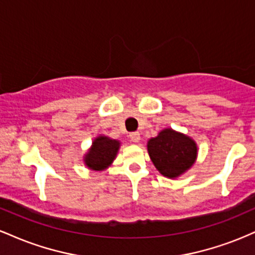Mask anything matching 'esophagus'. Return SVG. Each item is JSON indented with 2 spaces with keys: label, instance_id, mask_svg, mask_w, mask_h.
<instances>
[{
  "label": "esophagus",
  "instance_id": "obj_1",
  "mask_svg": "<svg viewBox=\"0 0 255 255\" xmlns=\"http://www.w3.org/2000/svg\"><path fill=\"white\" fill-rule=\"evenodd\" d=\"M129 137L133 142H139L140 141V133L139 131H133V133L129 134Z\"/></svg>",
  "mask_w": 255,
  "mask_h": 255
}]
</instances>
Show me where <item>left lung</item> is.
<instances>
[{"mask_svg":"<svg viewBox=\"0 0 255 255\" xmlns=\"http://www.w3.org/2000/svg\"><path fill=\"white\" fill-rule=\"evenodd\" d=\"M152 163L163 176L177 178L188 171L198 157V145L191 136L164 128L147 141Z\"/></svg>","mask_w":255,"mask_h":255,"instance_id":"obj_1","label":"left lung"}]
</instances>
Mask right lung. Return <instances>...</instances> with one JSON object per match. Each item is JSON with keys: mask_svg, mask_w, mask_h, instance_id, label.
Returning <instances> with one entry per match:
<instances>
[{"mask_svg": "<svg viewBox=\"0 0 255 255\" xmlns=\"http://www.w3.org/2000/svg\"><path fill=\"white\" fill-rule=\"evenodd\" d=\"M120 146V140L111 139L103 134L96 136L91 147L84 154V164L93 171L107 170L118 156Z\"/></svg>", "mask_w": 255, "mask_h": 255, "instance_id": "add662e5", "label": "right lung"}]
</instances>
